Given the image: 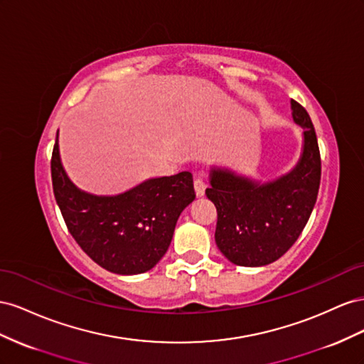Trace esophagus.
<instances>
[{
  "instance_id": "esophagus-1",
  "label": "esophagus",
  "mask_w": 364,
  "mask_h": 364,
  "mask_svg": "<svg viewBox=\"0 0 364 364\" xmlns=\"http://www.w3.org/2000/svg\"><path fill=\"white\" fill-rule=\"evenodd\" d=\"M193 186H195V192H196V195H198V196H203L205 193L207 184H205V181L203 178H195Z\"/></svg>"
}]
</instances>
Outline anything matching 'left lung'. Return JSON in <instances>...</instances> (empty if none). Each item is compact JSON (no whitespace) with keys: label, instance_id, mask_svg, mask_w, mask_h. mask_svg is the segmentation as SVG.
<instances>
[{"label":"left lung","instance_id":"8db88e82","mask_svg":"<svg viewBox=\"0 0 364 364\" xmlns=\"http://www.w3.org/2000/svg\"><path fill=\"white\" fill-rule=\"evenodd\" d=\"M302 128V152L294 168L262 181L212 166L205 195L218 212L215 241L235 265L264 267L285 255L305 228L320 186L317 136L306 109L291 100Z\"/></svg>","mask_w":364,"mask_h":364}]
</instances>
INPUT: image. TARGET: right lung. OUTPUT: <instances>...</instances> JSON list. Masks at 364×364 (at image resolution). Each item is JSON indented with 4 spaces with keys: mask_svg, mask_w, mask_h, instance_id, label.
I'll use <instances>...</instances> for the list:
<instances>
[{
    "mask_svg": "<svg viewBox=\"0 0 364 364\" xmlns=\"http://www.w3.org/2000/svg\"><path fill=\"white\" fill-rule=\"evenodd\" d=\"M56 203L71 236L92 261L116 274L149 272L168 252L176 221L195 200L192 173L149 178L119 195H95L70 180L59 154L51 155Z\"/></svg>",
    "mask_w": 364,
    "mask_h": 364,
    "instance_id": "obj_1",
    "label": "right lung"
}]
</instances>
